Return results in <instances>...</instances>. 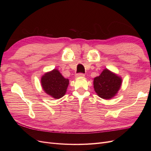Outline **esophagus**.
I'll return each instance as SVG.
<instances>
[{
	"label": "esophagus",
	"mask_w": 151,
	"mask_h": 151,
	"mask_svg": "<svg viewBox=\"0 0 151 151\" xmlns=\"http://www.w3.org/2000/svg\"><path fill=\"white\" fill-rule=\"evenodd\" d=\"M85 75L84 74H83V73H79V74H76V77L77 78H78V77H84Z\"/></svg>",
	"instance_id": "esophagus-1"
}]
</instances>
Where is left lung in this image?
<instances>
[{
  "label": "left lung",
  "mask_w": 151,
  "mask_h": 151,
  "mask_svg": "<svg viewBox=\"0 0 151 151\" xmlns=\"http://www.w3.org/2000/svg\"><path fill=\"white\" fill-rule=\"evenodd\" d=\"M122 83V79L113 72L105 68L99 76L94 79V89L99 97L111 99L117 94Z\"/></svg>",
  "instance_id": "1"
}]
</instances>
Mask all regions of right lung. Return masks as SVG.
<instances>
[{"instance_id": "obj_1", "label": "right lung", "mask_w": 151, "mask_h": 151, "mask_svg": "<svg viewBox=\"0 0 151 151\" xmlns=\"http://www.w3.org/2000/svg\"><path fill=\"white\" fill-rule=\"evenodd\" d=\"M69 81L65 79L57 69L45 73L41 79V84L47 94L55 99L65 95Z\"/></svg>"}]
</instances>
